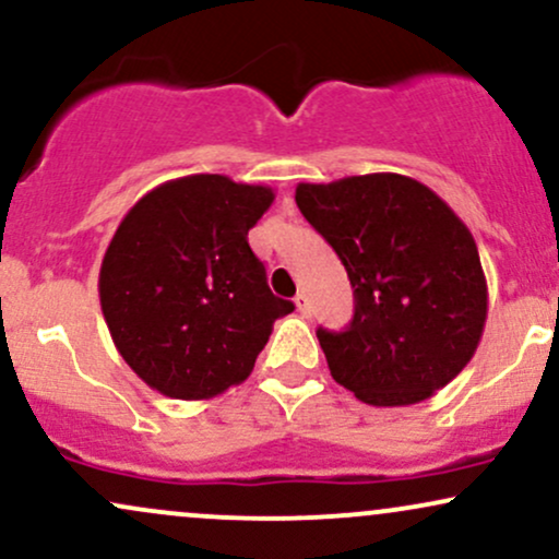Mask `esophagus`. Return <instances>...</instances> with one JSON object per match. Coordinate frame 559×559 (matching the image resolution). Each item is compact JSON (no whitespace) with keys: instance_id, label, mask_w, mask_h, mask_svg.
<instances>
[{"instance_id":"esophagus-1","label":"esophagus","mask_w":559,"mask_h":559,"mask_svg":"<svg viewBox=\"0 0 559 559\" xmlns=\"http://www.w3.org/2000/svg\"><path fill=\"white\" fill-rule=\"evenodd\" d=\"M294 305H297L301 318H310V299H307L305 294H297V297H294Z\"/></svg>"}]
</instances>
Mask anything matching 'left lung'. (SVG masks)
Masks as SVG:
<instances>
[{
	"label": "left lung",
	"mask_w": 559,
	"mask_h": 559,
	"mask_svg": "<svg viewBox=\"0 0 559 559\" xmlns=\"http://www.w3.org/2000/svg\"><path fill=\"white\" fill-rule=\"evenodd\" d=\"M294 199L355 288L349 329H318L333 381L373 407H407L444 389L476 355L489 312L465 223L400 173L299 183Z\"/></svg>",
	"instance_id": "1"
}]
</instances>
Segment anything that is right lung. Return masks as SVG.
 Listing matches in <instances>:
<instances>
[{
	"instance_id": "obj_1",
	"label": "right lung",
	"mask_w": 559,
	"mask_h": 559,
	"mask_svg": "<svg viewBox=\"0 0 559 559\" xmlns=\"http://www.w3.org/2000/svg\"><path fill=\"white\" fill-rule=\"evenodd\" d=\"M273 199L271 186L197 173L146 191L120 221L99 267L102 316L146 386L213 400L252 373L294 310L247 241Z\"/></svg>"
}]
</instances>
